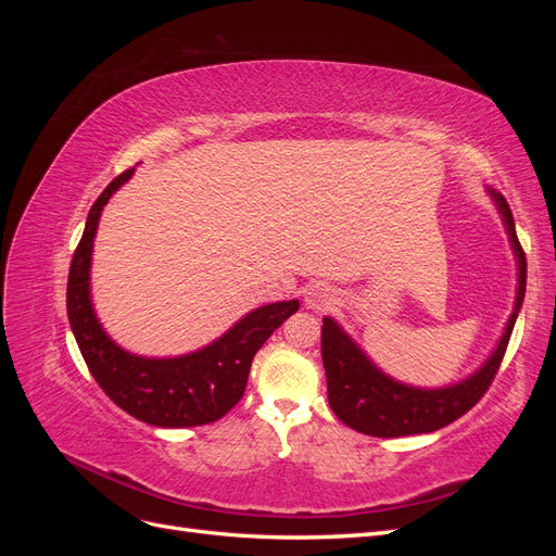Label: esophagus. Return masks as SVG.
Here are the masks:
<instances>
[{
    "label": "esophagus",
    "mask_w": 556,
    "mask_h": 556,
    "mask_svg": "<svg viewBox=\"0 0 556 556\" xmlns=\"http://www.w3.org/2000/svg\"><path fill=\"white\" fill-rule=\"evenodd\" d=\"M333 294L327 285H311L306 290V306L313 311H325L331 306Z\"/></svg>",
    "instance_id": "esophagus-1"
}]
</instances>
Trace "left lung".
Masks as SVG:
<instances>
[{"mask_svg":"<svg viewBox=\"0 0 556 556\" xmlns=\"http://www.w3.org/2000/svg\"><path fill=\"white\" fill-rule=\"evenodd\" d=\"M496 206L506 220L513 248L519 260V290L517 304L508 319L506 333L480 371L464 380L462 384L445 387V390H413V387L399 384L382 376L378 368L368 362L362 350L352 343L333 319L325 317L323 325V362L327 374L329 406L343 425L376 439H399V435L439 431L454 419L466 415L490 390L494 382L503 355L508 350L510 333L515 327L521 299L527 290V255L515 231L513 211L508 201L492 192Z\"/></svg>","mask_w":556,"mask_h":556,"instance_id":"left-lung-1","label":"left lung"}]
</instances>
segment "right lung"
Wrapping results in <instances>:
<instances>
[{"instance_id": "add662e5", "label": "right lung", "mask_w": 556, "mask_h": 556, "mask_svg": "<svg viewBox=\"0 0 556 556\" xmlns=\"http://www.w3.org/2000/svg\"><path fill=\"white\" fill-rule=\"evenodd\" d=\"M131 172L115 176L88 213L86 231L74 250L66 280V315L92 378L115 406L153 427L211 425L241 401L257 350L285 319L299 311V301L257 308L223 339L188 357L143 359L117 348L92 313L90 255L99 215Z\"/></svg>"}]
</instances>
